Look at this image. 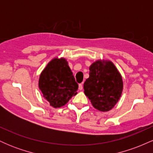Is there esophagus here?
I'll use <instances>...</instances> for the list:
<instances>
[{"label":"esophagus","instance_id":"34e87169","mask_svg":"<svg viewBox=\"0 0 153 153\" xmlns=\"http://www.w3.org/2000/svg\"><path fill=\"white\" fill-rule=\"evenodd\" d=\"M78 88H79V90H80V91H82V83L79 84Z\"/></svg>","mask_w":153,"mask_h":153}]
</instances>
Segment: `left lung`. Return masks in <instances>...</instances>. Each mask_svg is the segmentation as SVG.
Masks as SVG:
<instances>
[{"label":"left lung","mask_w":153,"mask_h":153,"mask_svg":"<svg viewBox=\"0 0 153 153\" xmlns=\"http://www.w3.org/2000/svg\"><path fill=\"white\" fill-rule=\"evenodd\" d=\"M89 71V78L83 84L84 94L96 109L108 111L122 96V75L114 63L106 59H99L92 63Z\"/></svg>","instance_id":"8db88e82"}]
</instances>
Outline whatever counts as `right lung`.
Wrapping results in <instances>:
<instances>
[{"instance_id":"add662e5","label":"right lung","mask_w":153,"mask_h":153,"mask_svg":"<svg viewBox=\"0 0 153 153\" xmlns=\"http://www.w3.org/2000/svg\"><path fill=\"white\" fill-rule=\"evenodd\" d=\"M39 88L55 108L65 106L77 94L78 85L66 59L54 57L47 65L39 75Z\"/></svg>"}]
</instances>
